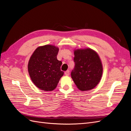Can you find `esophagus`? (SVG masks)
<instances>
[{"mask_svg":"<svg viewBox=\"0 0 131 131\" xmlns=\"http://www.w3.org/2000/svg\"><path fill=\"white\" fill-rule=\"evenodd\" d=\"M69 74H70L69 73V70H67L64 72V74L66 75V76H68Z\"/></svg>","mask_w":131,"mask_h":131,"instance_id":"obj_1","label":"esophagus"}]
</instances>
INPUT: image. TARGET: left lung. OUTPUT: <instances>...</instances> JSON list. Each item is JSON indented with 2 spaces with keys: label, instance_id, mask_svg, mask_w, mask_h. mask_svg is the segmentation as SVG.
<instances>
[{
  "label": "left lung",
  "instance_id": "8db88e82",
  "mask_svg": "<svg viewBox=\"0 0 131 131\" xmlns=\"http://www.w3.org/2000/svg\"><path fill=\"white\" fill-rule=\"evenodd\" d=\"M75 67L71 76L81 91L93 89L100 81L103 68L100 57L91 49L74 51Z\"/></svg>",
  "mask_w": 131,
  "mask_h": 131
}]
</instances>
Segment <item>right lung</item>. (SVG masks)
<instances>
[{"mask_svg": "<svg viewBox=\"0 0 131 131\" xmlns=\"http://www.w3.org/2000/svg\"><path fill=\"white\" fill-rule=\"evenodd\" d=\"M58 50L53 45L40 46L30 58L28 65L30 77L35 85L41 90H53L64 74L61 70L62 63L57 58Z\"/></svg>", "mask_w": 131, "mask_h": 131, "instance_id": "right-lung-1", "label": "right lung"}]
</instances>
